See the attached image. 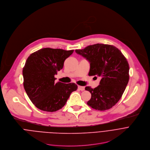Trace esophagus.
<instances>
[{
	"label": "esophagus",
	"mask_w": 150,
	"mask_h": 150,
	"mask_svg": "<svg viewBox=\"0 0 150 150\" xmlns=\"http://www.w3.org/2000/svg\"><path fill=\"white\" fill-rule=\"evenodd\" d=\"M78 88H79V89H80L81 91H84V89H85V88H84V86H78Z\"/></svg>",
	"instance_id": "34e87169"
}]
</instances>
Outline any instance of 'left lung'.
Masks as SVG:
<instances>
[{"label": "left lung", "instance_id": "1", "mask_svg": "<svg viewBox=\"0 0 150 150\" xmlns=\"http://www.w3.org/2000/svg\"><path fill=\"white\" fill-rule=\"evenodd\" d=\"M75 51L90 63L88 76L101 78L99 85L95 88L86 87L92 95L87 104L98 110L110 109L121 98L128 84L129 67L127 59L119 49L108 44H96Z\"/></svg>", "mask_w": 150, "mask_h": 150}]
</instances>
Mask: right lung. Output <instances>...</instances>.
Instances as JSON below:
<instances>
[{
    "label": "right lung",
    "mask_w": 150,
    "mask_h": 150,
    "mask_svg": "<svg viewBox=\"0 0 150 150\" xmlns=\"http://www.w3.org/2000/svg\"><path fill=\"white\" fill-rule=\"evenodd\" d=\"M73 51L44 48L27 58L22 71L23 87L29 99L40 110L55 112L62 109L77 89L74 83H55L54 77Z\"/></svg>",
    "instance_id": "add662e5"
}]
</instances>
